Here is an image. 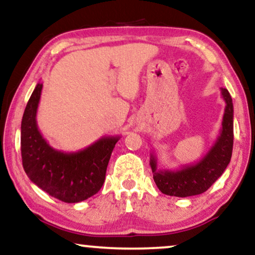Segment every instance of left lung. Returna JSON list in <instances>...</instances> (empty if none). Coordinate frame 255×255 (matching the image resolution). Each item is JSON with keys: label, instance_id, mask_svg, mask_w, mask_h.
<instances>
[{"label": "left lung", "instance_id": "obj_1", "mask_svg": "<svg viewBox=\"0 0 255 255\" xmlns=\"http://www.w3.org/2000/svg\"><path fill=\"white\" fill-rule=\"evenodd\" d=\"M221 95L226 102L222 127L213 146L201 160L176 170H161L157 169L155 155L150 154L149 165L153 172V179L163 194L179 198L201 194L220 178L230 163L234 136L233 102L226 88H221Z\"/></svg>", "mask_w": 255, "mask_h": 255}]
</instances>
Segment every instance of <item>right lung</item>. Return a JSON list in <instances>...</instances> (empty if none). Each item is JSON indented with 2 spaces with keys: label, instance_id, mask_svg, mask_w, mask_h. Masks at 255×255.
<instances>
[{
  "label": "right lung",
  "instance_id": "right-lung-1",
  "mask_svg": "<svg viewBox=\"0 0 255 255\" xmlns=\"http://www.w3.org/2000/svg\"><path fill=\"white\" fill-rule=\"evenodd\" d=\"M42 83L38 82L24 109L21 124L22 165L28 178L42 191L68 204L96 194L120 135L99 138L81 150L66 153L53 148L42 136L36 114Z\"/></svg>",
  "mask_w": 255,
  "mask_h": 255
}]
</instances>
